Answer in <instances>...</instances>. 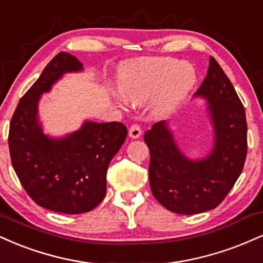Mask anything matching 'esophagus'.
<instances>
[{
	"instance_id": "34e87169",
	"label": "esophagus",
	"mask_w": 263,
	"mask_h": 263,
	"mask_svg": "<svg viewBox=\"0 0 263 263\" xmlns=\"http://www.w3.org/2000/svg\"><path fill=\"white\" fill-rule=\"evenodd\" d=\"M140 135H141V129L139 125L133 124L130 128H129V137L132 139H138Z\"/></svg>"
}]
</instances>
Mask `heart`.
I'll list each match as a JSON object with an SVG mask.
<instances>
[{"mask_svg": "<svg viewBox=\"0 0 263 263\" xmlns=\"http://www.w3.org/2000/svg\"><path fill=\"white\" fill-rule=\"evenodd\" d=\"M197 82L193 65L165 57L141 58L123 71L119 81L120 106L150 101L156 117H167L186 101Z\"/></svg>", "mask_w": 263, "mask_h": 263, "instance_id": "1", "label": "heart"}]
</instances>
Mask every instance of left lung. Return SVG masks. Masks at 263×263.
Instances as JSON below:
<instances>
[{
    "label": "left lung",
    "mask_w": 263,
    "mask_h": 263,
    "mask_svg": "<svg viewBox=\"0 0 263 263\" xmlns=\"http://www.w3.org/2000/svg\"><path fill=\"white\" fill-rule=\"evenodd\" d=\"M194 97L206 102L214 144L211 153L193 160L182 153L166 120L145 132L150 150L149 180L160 204L177 214H198L223 202L234 187L248 153L246 114L233 83L214 58Z\"/></svg>",
    "instance_id": "left-lung-1"
}]
</instances>
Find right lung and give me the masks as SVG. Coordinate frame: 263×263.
Listing matches in <instances>:
<instances>
[{"label": "right lung", "mask_w": 263, "mask_h": 263, "mask_svg": "<svg viewBox=\"0 0 263 263\" xmlns=\"http://www.w3.org/2000/svg\"><path fill=\"white\" fill-rule=\"evenodd\" d=\"M82 70L73 55L59 52L21 98L9 124L11 161L22 186L36 204L64 214L89 212L103 200L108 165L128 135L122 123L89 120L65 137L43 132L40 97L65 73Z\"/></svg>", "instance_id": "1"}]
</instances>
